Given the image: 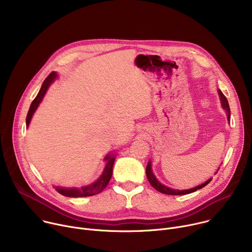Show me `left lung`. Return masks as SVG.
Listing matches in <instances>:
<instances>
[{
    "label": "left lung",
    "mask_w": 252,
    "mask_h": 252,
    "mask_svg": "<svg viewBox=\"0 0 252 252\" xmlns=\"http://www.w3.org/2000/svg\"><path fill=\"white\" fill-rule=\"evenodd\" d=\"M219 94H220V102H221V105L223 107V110H225L226 112V115H227V121L230 122V109H229V104H228V101H227V98L224 96V94H222V92L220 90H219ZM220 169V168H219ZM218 169V170H219ZM218 172V171H217ZM215 172V173H217ZM146 173H147V177L149 179L150 184L152 185V187L154 189H156L158 191L161 192V193H164V194H168V195H184V194H189V193H191V192H194L196 191L197 189H200L202 188H204L206 185H208L210 182H211V178H209L208 181H206L205 183H203L202 185H199L197 187H194L192 189H184V190H179V189H170L168 187H165L164 185L160 184L158 178L156 177V175L154 174L153 172V169H152V161L150 160L148 162V165H147V169H146Z\"/></svg>",
    "instance_id": "left-lung-1"
}]
</instances>
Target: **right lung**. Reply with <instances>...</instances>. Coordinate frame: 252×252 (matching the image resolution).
<instances>
[{"instance_id":"obj_1","label":"right lung","mask_w":252,"mask_h":252,"mask_svg":"<svg viewBox=\"0 0 252 252\" xmlns=\"http://www.w3.org/2000/svg\"><path fill=\"white\" fill-rule=\"evenodd\" d=\"M58 78V74L56 71H53L49 75V77L44 81L42 88L39 92V94L35 96V98L32 100L30 110L28 112L27 115V120H26V125L27 126H29L32 117L33 116L35 110L38 109L39 104L41 103V101L43 100L50 85L52 83H54V81ZM115 159H116V156L115 155H107L104 158V160L106 161V164L103 168L102 173L100 174V176L96 179V181L89 186H85L82 187L81 189L78 188H62V187H55L56 190L61 193L62 195L64 196H68V197H84V196H92L94 194L99 193L100 191H102L105 187L107 186V184L110 183L112 175H113V166L115 163Z\"/></svg>"}]
</instances>
